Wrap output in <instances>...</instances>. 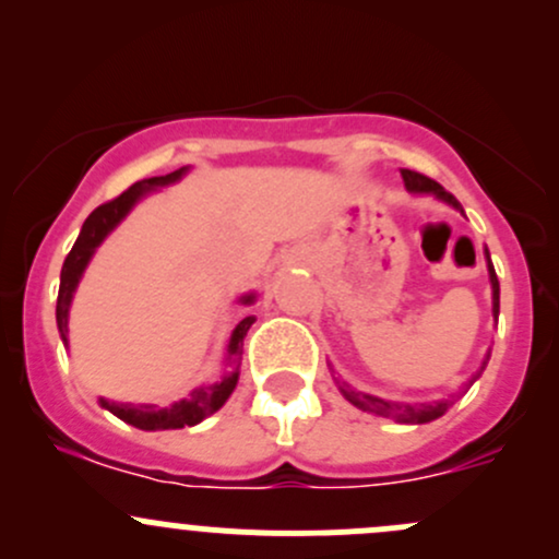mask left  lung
I'll return each instance as SVG.
<instances>
[{"label":"left lung","instance_id":"obj_1","mask_svg":"<svg viewBox=\"0 0 559 559\" xmlns=\"http://www.w3.org/2000/svg\"><path fill=\"white\" fill-rule=\"evenodd\" d=\"M400 175H403V183H405V189L411 191V194H430V197H436V200L447 202L449 207H454V211H460L462 216H465V211H462V205L456 202V197L449 194V191L443 189L441 183H436V180H430L427 175H419L414 170H400ZM484 257H487L489 284H492V316H495V321H498L500 284H498V275H495L492 259H489L487 248H484ZM487 362H489V352H487V357H484L478 373L473 376V379L465 384V392L473 386V381L481 376V370L487 368ZM337 389H341L343 397H346L352 405H357L359 411H368V414H373V416H384V419H394V421H400V425H427V421H432V419H438V416L447 414L449 405H452L454 400L460 397V394H452V397L436 400V403H397V400H384V397H376V394L359 392V389L346 384V381H337Z\"/></svg>","mask_w":559,"mask_h":559}]
</instances>
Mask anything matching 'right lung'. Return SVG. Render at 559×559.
<instances>
[{
    "mask_svg": "<svg viewBox=\"0 0 559 559\" xmlns=\"http://www.w3.org/2000/svg\"><path fill=\"white\" fill-rule=\"evenodd\" d=\"M189 173V167H180L170 175H156V178L138 180V183L129 186L121 197L99 205L92 216L83 222L81 235H78L75 246L67 253L64 267H61V284H59V300H56V326H59V335L67 346V332H70V306L72 297H75L78 284H81L83 273H86L88 262L97 253V248L103 246V240L123 218L129 216L134 205H138L143 197H148L151 191L162 189V186H170L175 180H180ZM257 295L248 292V295L238 297V306H253ZM253 316H246L235 324V330L229 332L227 341V354H224V362H227V373L222 376L213 384L194 389L189 392V397L178 400V403L167 405V408H156V405H134V403H112V400L99 397V405L105 411H110L112 416H118L127 425L138 427V430H180V427H194L200 425L202 419H207L211 414H216L224 403L229 400V394L235 392L240 379V354H243V337L246 332L251 330Z\"/></svg>",
    "mask_w": 559,
    "mask_h": 559,
    "instance_id": "1",
    "label": "right lung"
}]
</instances>
